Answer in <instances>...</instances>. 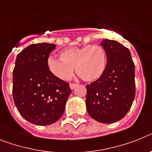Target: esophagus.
<instances>
[{
  "label": "esophagus",
  "mask_w": 152,
  "mask_h": 152,
  "mask_svg": "<svg viewBox=\"0 0 152 152\" xmlns=\"http://www.w3.org/2000/svg\"><path fill=\"white\" fill-rule=\"evenodd\" d=\"M76 86H77V84H76V83H70L69 84V87H70V89H71V90H73L74 88L76 87Z\"/></svg>",
  "instance_id": "1"
}]
</instances>
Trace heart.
<instances>
[{
  "instance_id": "heart-1",
  "label": "heart",
  "mask_w": 152,
  "mask_h": 152,
  "mask_svg": "<svg viewBox=\"0 0 152 152\" xmlns=\"http://www.w3.org/2000/svg\"><path fill=\"white\" fill-rule=\"evenodd\" d=\"M60 59L50 56L47 66L52 75L62 80L72 76L73 69L80 78L86 82L96 81L104 75L107 65V56L104 48L99 45L72 47L62 50Z\"/></svg>"
}]
</instances>
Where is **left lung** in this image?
<instances>
[{
  "mask_svg": "<svg viewBox=\"0 0 152 152\" xmlns=\"http://www.w3.org/2000/svg\"><path fill=\"white\" fill-rule=\"evenodd\" d=\"M100 45L107 65L99 80L86 85V110L98 122L111 124L122 119L133 104L134 64L129 49L117 41L104 39Z\"/></svg>",
  "mask_w": 152,
  "mask_h": 152,
  "instance_id": "obj_1",
  "label": "left lung"
}]
</instances>
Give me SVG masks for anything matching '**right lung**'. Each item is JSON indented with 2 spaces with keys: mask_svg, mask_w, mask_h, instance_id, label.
I'll use <instances>...</instances> for the list:
<instances>
[{
  "mask_svg": "<svg viewBox=\"0 0 152 152\" xmlns=\"http://www.w3.org/2000/svg\"><path fill=\"white\" fill-rule=\"evenodd\" d=\"M56 45L32 44L17 56L13 99L20 114L36 125H50L62 116L71 93L68 83L52 75L47 59Z\"/></svg>",
  "mask_w": 152,
  "mask_h": 152,
  "instance_id": "obj_1",
  "label": "right lung"
}]
</instances>
